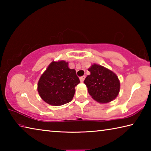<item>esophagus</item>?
I'll list each match as a JSON object with an SVG mask.
<instances>
[{"mask_svg":"<svg viewBox=\"0 0 151 151\" xmlns=\"http://www.w3.org/2000/svg\"><path fill=\"white\" fill-rule=\"evenodd\" d=\"M85 77H86L85 76H81V77H80V81H81V82H83L84 80H85Z\"/></svg>","mask_w":151,"mask_h":151,"instance_id":"1","label":"esophagus"}]
</instances>
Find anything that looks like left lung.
<instances>
[{
    "label": "left lung",
    "mask_w": 151,
    "mask_h": 151,
    "mask_svg": "<svg viewBox=\"0 0 151 151\" xmlns=\"http://www.w3.org/2000/svg\"><path fill=\"white\" fill-rule=\"evenodd\" d=\"M91 75L86 76L84 83L94 100L101 103L113 101L120 91V81L112 71L104 66L94 64L88 68Z\"/></svg>",
    "instance_id": "obj_1"
}]
</instances>
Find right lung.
Listing matches in <instances>:
<instances>
[{
    "mask_svg": "<svg viewBox=\"0 0 151 151\" xmlns=\"http://www.w3.org/2000/svg\"><path fill=\"white\" fill-rule=\"evenodd\" d=\"M64 60L52 61L40 76L37 90L41 99L52 106H60L72 101L75 86L80 83L75 69Z\"/></svg>",
    "mask_w": 151,
    "mask_h": 151,
    "instance_id": "right-lung-1",
    "label": "right lung"
}]
</instances>
